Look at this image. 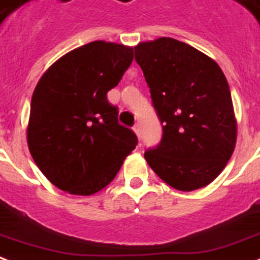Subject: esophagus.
I'll use <instances>...</instances> for the list:
<instances>
[{"instance_id":"1","label":"esophagus","mask_w":260,"mask_h":260,"mask_svg":"<svg viewBox=\"0 0 260 260\" xmlns=\"http://www.w3.org/2000/svg\"><path fill=\"white\" fill-rule=\"evenodd\" d=\"M134 131H135V134L138 135V138H140V125L139 124L134 125Z\"/></svg>"}]
</instances>
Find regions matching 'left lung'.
<instances>
[{"label":"left lung","mask_w":260,"mask_h":260,"mask_svg":"<svg viewBox=\"0 0 260 260\" xmlns=\"http://www.w3.org/2000/svg\"><path fill=\"white\" fill-rule=\"evenodd\" d=\"M135 59L143 70L162 124V139L145 153L150 168L180 191L218 178L237 140L228 80L216 61L169 37L139 42Z\"/></svg>","instance_id":"8db88e82"}]
</instances>
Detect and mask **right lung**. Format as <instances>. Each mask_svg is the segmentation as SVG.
<instances>
[{
	"label": "right lung",
	"mask_w": 260,
	"mask_h": 260,
	"mask_svg": "<svg viewBox=\"0 0 260 260\" xmlns=\"http://www.w3.org/2000/svg\"><path fill=\"white\" fill-rule=\"evenodd\" d=\"M134 60V48L93 41L59 57L32 92L27 145L57 189L92 196L115 178L138 138L118 124L107 92Z\"/></svg>",
	"instance_id": "add662e5"
}]
</instances>
